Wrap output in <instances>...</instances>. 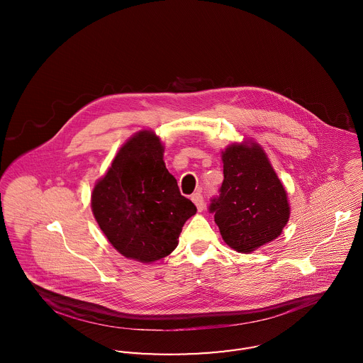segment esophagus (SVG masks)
Masks as SVG:
<instances>
[{
	"label": "esophagus",
	"mask_w": 363,
	"mask_h": 363,
	"mask_svg": "<svg viewBox=\"0 0 363 363\" xmlns=\"http://www.w3.org/2000/svg\"><path fill=\"white\" fill-rule=\"evenodd\" d=\"M190 199L194 203V206H196L199 212H201L204 209V199H203L201 193H194V194H191Z\"/></svg>",
	"instance_id": "obj_1"
}]
</instances>
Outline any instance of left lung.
I'll return each instance as SVG.
<instances>
[{
	"instance_id": "1",
	"label": "left lung",
	"mask_w": 363,
	"mask_h": 363,
	"mask_svg": "<svg viewBox=\"0 0 363 363\" xmlns=\"http://www.w3.org/2000/svg\"><path fill=\"white\" fill-rule=\"evenodd\" d=\"M225 179L209 211L222 238L240 253L277 240L290 219L287 191L259 143L243 140L222 151Z\"/></svg>"
}]
</instances>
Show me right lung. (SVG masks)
Returning a JSON list of instances; mask_svg holds the SVG:
<instances>
[{"label": "right lung", "mask_w": 363, "mask_h": 363, "mask_svg": "<svg viewBox=\"0 0 363 363\" xmlns=\"http://www.w3.org/2000/svg\"><path fill=\"white\" fill-rule=\"evenodd\" d=\"M164 145L151 129L135 133L95 184L91 208L113 247L143 264L169 256L196 207L184 197L163 160Z\"/></svg>", "instance_id": "obj_1"}]
</instances>
